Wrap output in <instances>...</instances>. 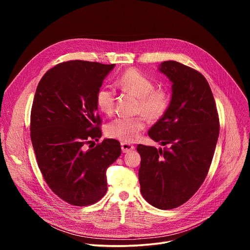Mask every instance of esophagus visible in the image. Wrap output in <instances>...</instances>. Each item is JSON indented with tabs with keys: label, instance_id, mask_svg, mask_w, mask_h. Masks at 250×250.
I'll list each match as a JSON object with an SVG mask.
<instances>
[{
	"label": "esophagus",
	"instance_id": "1",
	"mask_svg": "<svg viewBox=\"0 0 250 250\" xmlns=\"http://www.w3.org/2000/svg\"><path fill=\"white\" fill-rule=\"evenodd\" d=\"M121 146H122V150H123L124 153L129 152V151H131V150L134 149V146H131V145H129V144H126V142H123V144L121 145Z\"/></svg>",
	"mask_w": 250,
	"mask_h": 250
}]
</instances>
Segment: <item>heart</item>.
Returning <instances> with one entry per match:
<instances>
[{"instance_id":"b5f03b06","label":"heart","mask_w":250,"mask_h":250,"mask_svg":"<svg viewBox=\"0 0 250 250\" xmlns=\"http://www.w3.org/2000/svg\"><path fill=\"white\" fill-rule=\"evenodd\" d=\"M118 86L138 97L137 112L146 115L149 121L160 120L166 113L170 97L163 90H156L154 82L135 69H129L119 78ZM116 93L112 87L104 86L98 90L96 103L99 110L111 115L115 106ZM146 127V117H120L106 125L105 132L110 137L125 142L135 141Z\"/></svg>"}]
</instances>
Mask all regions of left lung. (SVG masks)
<instances>
[{
    "label": "left lung",
    "instance_id": "left-lung-1",
    "mask_svg": "<svg viewBox=\"0 0 250 250\" xmlns=\"http://www.w3.org/2000/svg\"><path fill=\"white\" fill-rule=\"evenodd\" d=\"M158 70L172 83L164 116L148 135L165 146L138 145L140 192L150 205L170 209L186 203L208 174L220 133L217 106L206 78L177 61H164Z\"/></svg>",
    "mask_w": 250,
    "mask_h": 250
}]
</instances>
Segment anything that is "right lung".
Instances as JSON below:
<instances>
[{
    "instance_id": "1",
    "label": "right lung",
    "mask_w": 250,
    "mask_h": 250,
    "mask_svg": "<svg viewBox=\"0 0 250 250\" xmlns=\"http://www.w3.org/2000/svg\"><path fill=\"white\" fill-rule=\"evenodd\" d=\"M115 64L67 61L49 69L35 91L30 138L45 182L60 199L88 206L105 194V171L121 155L120 142L102 136L96 95Z\"/></svg>"
}]
</instances>
